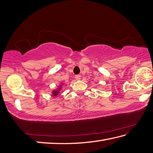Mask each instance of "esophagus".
Wrapping results in <instances>:
<instances>
[{
  "instance_id": "34e87169",
  "label": "esophagus",
  "mask_w": 153,
  "mask_h": 153,
  "mask_svg": "<svg viewBox=\"0 0 153 153\" xmlns=\"http://www.w3.org/2000/svg\"><path fill=\"white\" fill-rule=\"evenodd\" d=\"M75 78L77 80H79L81 79V76L80 75H76V76H75Z\"/></svg>"
}]
</instances>
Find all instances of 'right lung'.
Instances as JSON below:
<instances>
[{
	"label": "right lung",
	"instance_id": "1",
	"mask_svg": "<svg viewBox=\"0 0 153 153\" xmlns=\"http://www.w3.org/2000/svg\"><path fill=\"white\" fill-rule=\"evenodd\" d=\"M61 90V86H60L59 88H58V89L56 90H54V91L53 92V96H56L58 93H59V91Z\"/></svg>",
	"mask_w": 153,
	"mask_h": 153
}]
</instances>
